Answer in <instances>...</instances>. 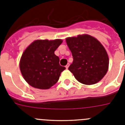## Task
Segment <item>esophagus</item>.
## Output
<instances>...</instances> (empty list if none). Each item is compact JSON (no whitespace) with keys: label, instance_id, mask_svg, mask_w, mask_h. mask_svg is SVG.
Returning a JSON list of instances; mask_svg holds the SVG:
<instances>
[{"label":"esophagus","instance_id":"1","mask_svg":"<svg viewBox=\"0 0 125 125\" xmlns=\"http://www.w3.org/2000/svg\"><path fill=\"white\" fill-rule=\"evenodd\" d=\"M69 64L68 63L67 64V65L66 66V69H68V68H69Z\"/></svg>","mask_w":125,"mask_h":125}]
</instances>
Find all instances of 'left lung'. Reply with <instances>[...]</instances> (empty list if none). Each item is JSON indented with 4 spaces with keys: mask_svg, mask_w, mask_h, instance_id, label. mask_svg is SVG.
<instances>
[{
    "mask_svg": "<svg viewBox=\"0 0 125 125\" xmlns=\"http://www.w3.org/2000/svg\"><path fill=\"white\" fill-rule=\"evenodd\" d=\"M66 42L73 57L68 69L75 78L87 85L100 81L106 74L109 66L108 54L103 45L86 34L68 37Z\"/></svg>",
    "mask_w": 125,
    "mask_h": 125,
    "instance_id": "8db88e82",
    "label": "left lung"
}]
</instances>
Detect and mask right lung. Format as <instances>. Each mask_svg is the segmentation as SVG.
<instances>
[{
    "label": "right lung",
    "mask_w": 125,
    "mask_h": 125,
    "mask_svg": "<svg viewBox=\"0 0 125 125\" xmlns=\"http://www.w3.org/2000/svg\"><path fill=\"white\" fill-rule=\"evenodd\" d=\"M62 42L61 39L37 40L25 49L20 61V69L31 86L46 89L58 81L66 68L59 64V58L54 51Z\"/></svg>",
    "instance_id": "add662e5"
}]
</instances>
